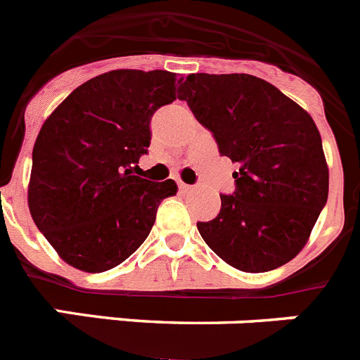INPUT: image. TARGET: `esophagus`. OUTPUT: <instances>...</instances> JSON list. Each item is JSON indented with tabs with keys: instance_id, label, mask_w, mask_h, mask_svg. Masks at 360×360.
Here are the masks:
<instances>
[{
	"instance_id": "34e87169",
	"label": "esophagus",
	"mask_w": 360,
	"mask_h": 360,
	"mask_svg": "<svg viewBox=\"0 0 360 360\" xmlns=\"http://www.w3.org/2000/svg\"><path fill=\"white\" fill-rule=\"evenodd\" d=\"M177 186H179V192H183V193H188V192H192V190H193L190 184L183 183V181H179V183H177Z\"/></svg>"
}]
</instances>
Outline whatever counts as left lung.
<instances>
[{
  "label": "left lung",
  "instance_id": "8db88e82",
  "mask_svg": "<svg viewBox=\"0 0 360 360\" xmlns=\"http://www.w3.org/2000/svg\"><path fill=\"white\" fill-rule=\"evenodd\" d=\"M179 100L238 165L233 195L220 213L197 222L226 264L265 273L292 260L328 199V167L312 116L273 84L245 73H192Z\"/></svg>",
  "mask_w": 360,
  "mask_h": 360
}]
</instances>
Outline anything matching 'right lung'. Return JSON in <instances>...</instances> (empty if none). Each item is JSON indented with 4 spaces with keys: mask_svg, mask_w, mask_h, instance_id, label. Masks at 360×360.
<instances>
[{
    "mask_svg": "<svg viewBox=\"0 0 360 360\" xmlns=\"http://www.w3.org/2000/svg\"><path fill=\"white\" fill-rule=\"evenodd\" d=\"M176 73L115 70L79 86L39 131L28 208L66 264L103 273L145 242L172 179L134 176L150 145V118L176 100Z\"/></svg>",
    "mask_w": 360,
    "mask_h": 360,
    "instance_id": "1",
    "label": "right lung"
}]
</instances>
